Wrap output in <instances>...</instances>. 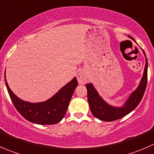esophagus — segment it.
Here are the masks:
<instances>
[{
    "mask_svg": "<svg viewBox=\"0 0 154 154\" xmlns=\"http://www.w3.org/2000/svg\"><path fill=\"white\" fill-rule=\"evenodd\" d=\"M77 79L79 83L81 84V85H84V84L86 83L87 81H88V77H87L85 72L80 71L77 75Z\"/></svg>",
    "mask_w": 154,
    "mask_h": 154,
    "instance_id": "34e87169",
    "label": "esophagus"
}]
</instances>
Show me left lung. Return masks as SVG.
<instances>
[{
  "instance_id": "obj_1",
  "label": "left lung",
  "mask_w": 154,
  "mask_h": 154,
  "mask_svg": "<svg viewBox=\"0 0 154 154\" xmlns=\"http://www.w3.org/2000/svg\"><path fill=\"white\" fill-rule=\"evenodd\" d=\"M134 40L132 36H129ZM144 55L146 54L143 50ZM147 82V60L146 57V63L144 74L140 82L139 86L130 95L125 106L122 108H115L108 105L103 99L99 96L98 93L94 88L92 84H87L86 88L88 91V100L89 103L91 113L94 117L103 121H113L121 119L130 113L138 106L144 96Z\"/></svg>"
}]
</instances>
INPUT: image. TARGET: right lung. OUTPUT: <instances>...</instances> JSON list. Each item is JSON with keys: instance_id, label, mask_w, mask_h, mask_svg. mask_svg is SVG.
Returning <instances> with one entry per match:
<instances>
[{"instance_id": "add662e5", "label": "right lung", "mask_w": 154, "mask_h": 154, "mask_svg": "<svg viewBox=\"0 0 154 154\" xmlns=\"http://www.w3.org/2000/svg\"><path fill=\"white\" fill-rule=\"evenodd\" d=\"M4 78H6L5 74ZM5 83L9 95L16 110L28 121L41 125L55 124L63 119L74 91L78 85L76 78H74L47 101L39 103H30L18 98L9 88L6 79Z\"/></svg>"}]
</instances>
